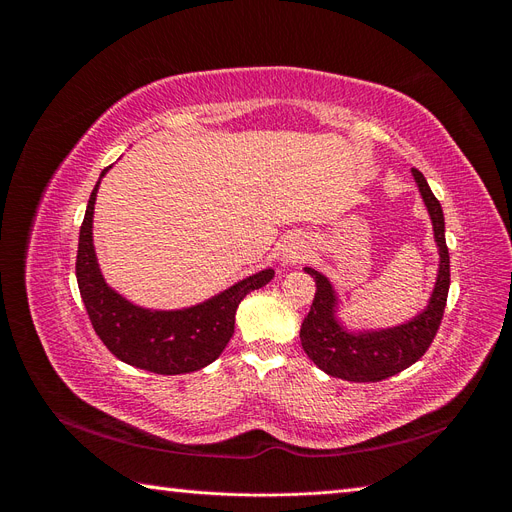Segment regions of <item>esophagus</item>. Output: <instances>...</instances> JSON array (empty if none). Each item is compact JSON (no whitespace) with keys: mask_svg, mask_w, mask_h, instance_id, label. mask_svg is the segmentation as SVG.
I'll list each match as a JSON object with an SVG mask.
<instances>
[{"mask_svg":"<svg viewBox=\"0 0 512 512\" xmlns=\"http://www.w3.org/2000/svg\"><path fill=\"white\" fill-rule=\"evenodd\" d=\"M309 252L307 243L301 237H290L282 245V262L284 265H297Z\"/></svg>","mask_w":512,"mask_h":512,"instance_id":"obj_1","label":"esophagus"}]
</instances>
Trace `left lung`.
<instances>
[{"label": "left lung", "mask_w": 512, "mask_h": 512, "mask_svg": "<svg viewBox=\"0 0 512 512\" xmlns=\"http://www.w3.org/2000/svg\"><path fill=\"white\" fill-rule=\"evenodd\" d=\"M412 177L429 211L433 239H436L440 254L436 288L421 314L393 329L352 333L335 316L337 294L333 284L316 269L305 267L316 282V297L301 324V344L309 359L333 378L348 382H380L391 378L421 359L440 329L448 286H451V258H448L444 239V213L421 170L412 168Z\"/></svg>", "instance_id": "obj_1"}]
</instances>
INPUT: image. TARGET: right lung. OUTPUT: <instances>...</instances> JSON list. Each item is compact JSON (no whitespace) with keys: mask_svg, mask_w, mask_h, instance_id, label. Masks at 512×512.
Listing matches in <instances>:
<instances>
[{"mask_svg":"<svg viewBox=\"0 0 512 512\" xmlns=\"http://www.w3.org/2000/svg\"><path fill=\"white\" fill-rule=\"evenodd\" d=\"M106 166L100 179L106 175ZM100 179L89 196L76 252V282L91 320V327L119 361L162 376L190 374L213 363L235 333V314L245 294L273 280L275 271L265 269L215 294L213 299L160 312L123 299L104 282L94 250V205Z\"/></svg>","mask_w":512,"mask_h":512,"instance_id":"right-lung-1","label":"right lung"}]
</instances>
